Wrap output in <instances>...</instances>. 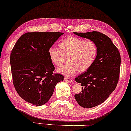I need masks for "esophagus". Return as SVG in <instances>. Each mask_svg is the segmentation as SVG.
Instances as JSON below:
<instances>
[{"mask_svg":"<svg viewBox=\"0 0 131 131\" xmlns=\"http://www.w3.org/2000/svg\"><path fill=\"white\" fill-rule=\"evenodd\" d=\"M64 80L65 81V82H67L69 83H72V82H73L72 79H70V78H69V77H65L64 78Z\"/></svg>","mask_w":131,"mask_h":131,"instance_id":"34e87169","label":"esophagus"}]
</instances>
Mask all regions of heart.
<instances>
[{"label": "heart", "instance_id": "obj_1", "mask_svg": "<svg viewBox=\"0 0 131 131\" xmlns=\"http://www.w3.org/2000/svg\"><path fill=\"white\" fill-rule=\"evenodd\" d=\"M98 53L96 43L91 40H85L74 36H68L60 42L59 47L51 46L48 49V54L52 62L61 67L66 60L67 63L59 69L64 75H74L78 70L83 72L91 67L95 62Z\"/></svg>", "mask_w": 131, "mask_h": 131}]
</instances>
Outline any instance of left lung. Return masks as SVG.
Segmentation results:
<instances>
[{"instance_id": "left-lung-1", "label": "left lung", "mask_w": 131, "mask_h": 131, "mask_svg": "<svg viewBox=\"0 0 131 131\" xmlns=\"http://www.w3.org/2000/svg\"><path fill=\"white\" fill-rule=\"evenodd\" d=\"M74 33L93 41L98 48L91 67L75 79L83 86L82 93L75 95L76 101L82 107L91 108L105 102L115 90L120 77V54L110 38L102 32Z\"/></svg>"}]
</instances>
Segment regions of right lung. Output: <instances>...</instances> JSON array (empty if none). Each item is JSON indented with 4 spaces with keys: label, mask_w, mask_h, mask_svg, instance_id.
Listing matches in <instances>:
<instances>
[{
    "label": "right lung",
    "mask_w": 131,
    "mask_h": 131,
    "mask_svg": "<svg viewBox=\"0 0 131 131\" xmlns=\"http://www.w3.org/2000/svg\"><path fill=\"white\" fill-rule=\"evenodd\" d=\"M63 33L28 32L18 39L11 51L13 82L18 94L36 106L44 105L64 76L54 73L48 49Z\"/></svg>",
    "instance_id": "right-lung-1"
}]
</instances>
